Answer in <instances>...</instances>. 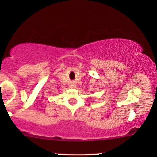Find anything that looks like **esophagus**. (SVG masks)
Returning a JSON list of instances; mask_svg holds the SVG:
<instances>
[{"label": "esophagus", "instance_id": "1", "mask_svg": "<svg viewBox=\"0 0 157 157\" xmlns=\"http://www.w3.org/2000/svg\"><path fill=\"white\" fill-rule=\"evenodd\" d=\"M75 86H75V84H71V88H75Z\"/></svg>", "mask_w": 157, "mask_h": 157}]
</instances>
